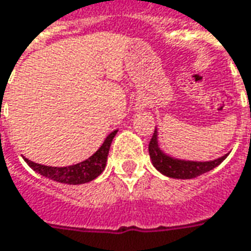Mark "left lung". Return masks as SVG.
<instances>
[{"mask_svg": "<svg viewBox=\"0 0 251 251\" xmlns=\"http://www.w3.org/2000/svg\"><path fill=\"white\" fill-rule=\"evenodd\" d=\"M149 156L152 160V164L154 168L160 171L161 174L174 177V179H194L200 175L208 172L211 169L218 167L219 164L228 156V153L225 154L223 157H219L214 161H185V160H179L165 154V153L158 148L157 142V129L153 133L151 142H149Z\"/></svg>", "mask_w": 251, "mask_h": 251, "instance_id": "left-lung-1", "label": "left lung"}]
</instances>
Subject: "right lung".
Returning a JSON list of instances; mask_svg holds the SVG:
<instances>
[{
	"label": "right lung",
	"instance_id": "add662e5",
	"mask_svg": "<svg viewBox=\"0 0 251 251\" xmlns=\"http://www.w3.org/2000/svg\"><path fill=\"white\" fill-rule=\"evenodd\" d=\"M117 131L118 130L111 131L109 136L106 137L102 147L99 148L91 157H88L87 160H84L82 163L75 164V165L57 168V167H47V165L33 163V161H30V160L25 157L24 160L30 168L36 171L37 174L43 175L48 179L59 181V183L74 185L88 183L91 180L97 179L99 175L103 172L104 167H106V161H107L110 145H111V141L117 134Z\"/></svg>",
	"mask_w": 251,
	"mask_h": 251
}]
</instances>
